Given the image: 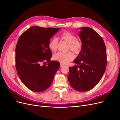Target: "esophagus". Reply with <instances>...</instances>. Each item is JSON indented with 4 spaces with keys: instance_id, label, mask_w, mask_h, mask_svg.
<instances>
[{
    "instance_id": "34e87169",
    "label": "esophagus",
    "mask_w": 120,
    "mask_h": 120,
    "mask_svg": "<svg viewBox=\"0 0 120 120\" xmlns=\"http://www.w3.org/2000/svg\"><path fill=\"white\" fill-rule=\"evenodd\" d=\"M64 66V64H62V63H60V67H63Z\"/></svg>"
}]
</instances>
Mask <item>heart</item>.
Instances as JSON below:
<instances>
[{"mask_svg":"<svg viewBox=\"0 0 120 120\" xmlns=\"http://www.w3.org/2000/svg\"><path fill=\"white\" fill-rule=\"evenodd\" d=\"M60 38L62 41L68 43V49L71 50L75 53L78 54L81 52L82 48V43L80 39L77 38L75 35L68 31H64L60 35ZM59 41L54 37L49 42V48L53 52H56L57 50ZM75 57L74 54L71 52L66 53L57 52L53 56V59L62 64H67L73 60Z\"/></svg>","mask_w":120,"mask_h":120,"instance_id":"heart-1","label":"heart"}]
</instances>
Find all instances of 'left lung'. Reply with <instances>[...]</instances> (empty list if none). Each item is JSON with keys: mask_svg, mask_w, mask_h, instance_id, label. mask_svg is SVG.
Masks as SVG:
<instances>
[{"mask_svg": "<svg viewBox=\"0 0 120 120\" xmlns=\"http://www.w3.org/2000/svg\"><path fill=\"white\" fill-rule=\"evenodd\" d=\"M79 34L82 43L81 52L74 61L77 66L69 68L68 82L79 92L88 91L100 81L107 66V52L103 39L88 27Z\"/></svg>", "mask_w": 120, "mask_h": 120, "instance_id": "1", "label": "left lung"}]
</instances>
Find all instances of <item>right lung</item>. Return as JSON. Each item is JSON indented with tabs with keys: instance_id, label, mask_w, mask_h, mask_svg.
<instances>
[{
	"instance_id": "obj_1",
	"label": "right lung",
	"mask_w": 120,
	"mask_h": 120,
	"mask_svg": "<svg viewBox=\"0 0 120 120\" xmlns=\"http://www.w3.org/2000/svg\"><path fill=\"white\" fill-rule=\"evenodd\" d=\"M59 30L32 26L18 40L15 49L16 71L21 81L32 91L42 92L49 88L60 68L59 61L50 60L52 52L49 46L50 38Z\"/></svg>"
}]
</instances>
